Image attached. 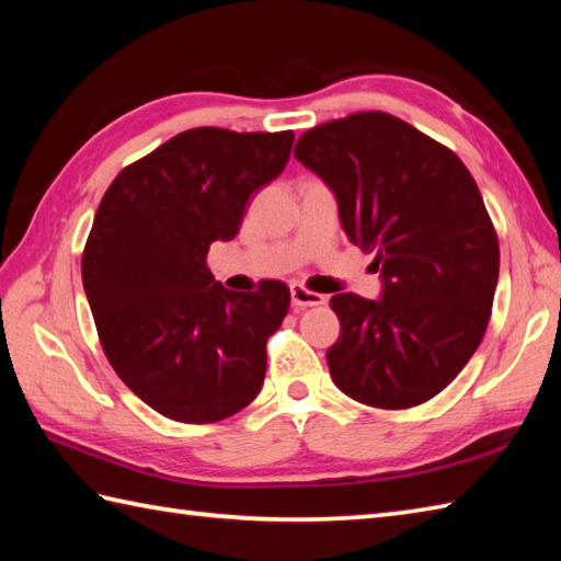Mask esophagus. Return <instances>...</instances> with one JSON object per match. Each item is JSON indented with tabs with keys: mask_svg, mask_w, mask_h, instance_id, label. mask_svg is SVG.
<instances>
[{
	"mask_svg": "<svg viewBox=\"0 0 561 561\" xmlns=\"http://www.w3.org/2000/svg\"><path fill=\"white\" fill-rule=\"evenodd\" d=\"M323 304H325L323 294L306 289L304 284H291V306L296 311H301V308H308V306H323Z\"/></svg>",
	"mask_w": 561,
	"mask_h": 561,
	"instance_id": "esophagus-1",
	"label": "esophagus"
}]
</instances>
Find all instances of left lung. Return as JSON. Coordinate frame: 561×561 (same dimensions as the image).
<instances>
[{
	"instance_id": "obj_1",
	"label": "left lung",
	"mask_w": 561,
	"mask_h": 561,
	"mask_svg": "<svg viewBox=\"0 0 561 561\" xmlns=\"http://www.w3.org/2000/svg\"><path fill=\"white\" fill-rule=\"evenodd\" d=\"M294 157L335 193L354 245L376 253L378 301L330 299L335 386L356 402L408 410L438 396L480 347L499 279V241L478 183L448 147L400 117L354 113L318 125Z\"/></svg>"
}]
</instances>
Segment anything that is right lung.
<instances>
[{
  "label": "right lung",
  "mask_w": 561,
  "mask_h": 561,
  "mask_svg": "<svg viewBox=\"0 0 561 561\" xmlns=\"http://www.w3.org/2000/svg\"><path fill=\"white\" fill-rule=\"evenodd\" d=\"M294 133L195 127L117 173L81 255L101 347L151 410L211 424L255 400L289 287L229 291L207 267L241 229L250 195L289 161Z\"/></svg>",
  "instance_id": "add662e5"
}]
</instances>
